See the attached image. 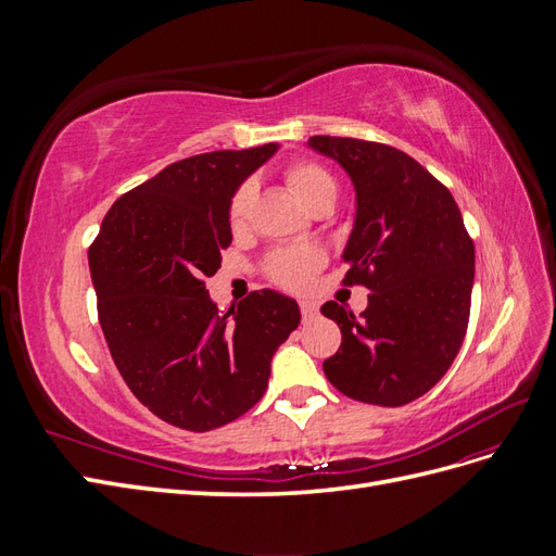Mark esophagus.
<instances>
[{
	"label": "esophagus",
	"instance_id": "obj_1",
	"mask_svg": "<svg viewBox=\"0 0 556 556\" xmlns=\"http://www.w3.org/2000/svg\"><path fill=\"white\" fill-rule=\"evenodd\" d=\"M299 308H301V315H304L306 323H311V319L317 315V304H313V301H299Z\"/></svg>",
	"mask_w": 556,
	"mask_h": 556
}]
</instances>
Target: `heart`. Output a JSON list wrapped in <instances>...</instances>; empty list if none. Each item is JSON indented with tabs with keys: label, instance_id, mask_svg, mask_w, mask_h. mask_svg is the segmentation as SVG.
<instances>
[{
	"label": "heart",
	"instance_id": "b5f03b06",
	"mask_svg": "<svg viewBox=\"0 0 556 556\" xmlns=\"http://www.w3.org/2000/svg\"><path fill=\"white\" fill-rule=\"evenodd\" d=\"M285 180L292 192L313 208L319 201L336 199L339 185L336 178L325 169L323 164L311 160H296L285 169ZM255 204V185L243 182L241 188L231 194L227 217L231 229H243L248 223L250 208ZM325 264L323 250L313 245H296V248H280L274 250L264 262V271L276 285L285 290H301L306 288L311 276Z\"/></svg>",
	"mask_w": 556,
	"mask_h": 556
}]
</instances>
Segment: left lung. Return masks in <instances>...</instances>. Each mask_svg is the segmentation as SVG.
Segmentation results:
<instances>
[{"label": "left lung", "mask_w": 556, "mask_h": 556, "mask_svg": "<svg viewBox=\"0 0 556 556\" xmlns=\"http://www.w3.org/2000/svg\"><path fill=\"white\" fill-rule=\"evenodd\" d=\"M308 146L355 185L343 282L374 292L359 317L336 301L323 306L343 333L325 376L355 401L406 406L447 374L464 343L473 239L450 190L410 155L348 137H311Z\"/></svg>", "instance_id": "left-lung-1"}]
</instances>
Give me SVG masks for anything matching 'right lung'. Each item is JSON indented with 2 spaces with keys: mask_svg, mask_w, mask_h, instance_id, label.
Returning a JSON list of instances; mask_svg holds the SVG:
<instances>
[{
  "mask_svg": "<svg viewBox=\"0 0 556 556\" xmlns=\"http://www.w3.org/2000/svg\"><path fill=\"white\" fill-rule=\"evenodd\" d=\"M276 150H215L169 164L115 201L88 250L117 371L178 429L211 431L255 406L274 352L301 323L296 301L274 290L220 313L204 282L231 243V194Z\"/></svg>",
  "mask_w": 556,
  "mask_h": 556,
  "instance_id": "1",
  "label": "right lung"
}]
</instances>
